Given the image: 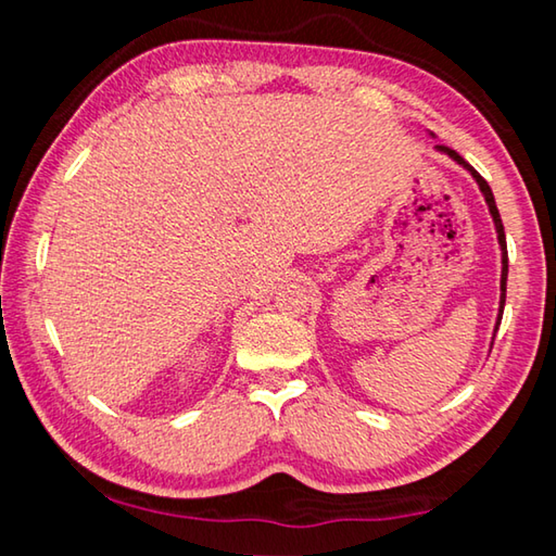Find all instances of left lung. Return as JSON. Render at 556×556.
Returning a JSON list of instances; mask_svg holds the SVG:
<instances>
[{"label": "left lung", "instance_id": "left-lung-1", "mask_svg": "<svg viewBox=\"0 0 556 556\" xmlns=\"http://www.w3.org/2000/svg\"><path fill=\"white\" fill-rule=\"evenodd\" d=\"M437 149H439L441 154H448L451 159H454L456 164L464 166L466 172L476 178V184H478V188H481L483 199H485V203H488V211H491V215H493L495 232H497V242H501V255H503V275H501V308H497V324H495V331H497V326H501V318H503V308H505V287H507V244H505V230H503L501 213H497V205H495V199H493V191H491V186H488L485 178H483L481 174H478L476 168L470 166L468 162H464V156L456 154L454 149H448V147H444V144H439ZM493 338H495V336H493Z\"/></svg>", "mask_w": 556, "mask_h": 556}]
</instances>
